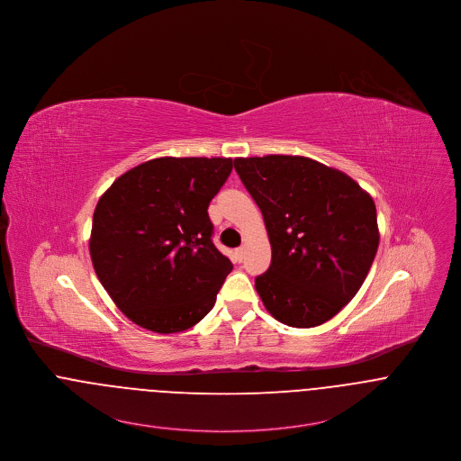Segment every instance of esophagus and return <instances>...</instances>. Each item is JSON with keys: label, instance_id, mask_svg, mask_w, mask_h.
<instances>
[{"label": "esophagus", "instance_id": "34e87169", "mask_svg": "<svg viewBox=\"0 0 461 461\" xmlns=\"http://www.w3.org/2000/svg\"><path fill=\"white\" fill-rule=\"evenodd\" d=\"M234 257H236V260H238V262H243V258H245V247L236 249V251H234Z\"/></svg>", "mask_w": 461, "mask_h": 461}]
</instances>
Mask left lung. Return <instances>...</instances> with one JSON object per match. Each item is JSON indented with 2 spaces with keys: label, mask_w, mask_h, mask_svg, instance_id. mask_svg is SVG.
Masks as SVG:
<instances>
[{
  "label": "left lung",
  "mask_w": 461,
  "mask_h": 461,
  "mask_svg": "<svg viewBox=\"0 0 461 461\" xmlns=\"http://www.w3.org/2000/svg\"><path fill=\"white\" fill-rule=\"evenodd\" d=\"M264 216L271 266L255 278L282 324L315 328L361 289L378 249L375 203L350 176L306 157L236 158Z\"/></svg>",
  "instance_id": "8db88e82"
}]
</instances>
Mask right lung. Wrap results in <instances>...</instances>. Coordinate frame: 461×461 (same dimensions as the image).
I'll list each match as a JSON object with an SVG mask.
<instances>
[{
	"label": "right lung",
	"mask_w": 461,
	"mask_h": 461,
	"mask_svg": "<svg viewBox=\"0 0 461 461\" xmlns=\"http://www.w3.org/2000/svg\"><path fill=\"white\" fill-rule=\"evenodd\" d=\"M230 170V158H155L130 168L100 197L91 262L137 326L179 333L214 306L232 262L211 241L208 208Z\"/></svg>",
	"instance_id": "obj_1"
}]
</instances>
